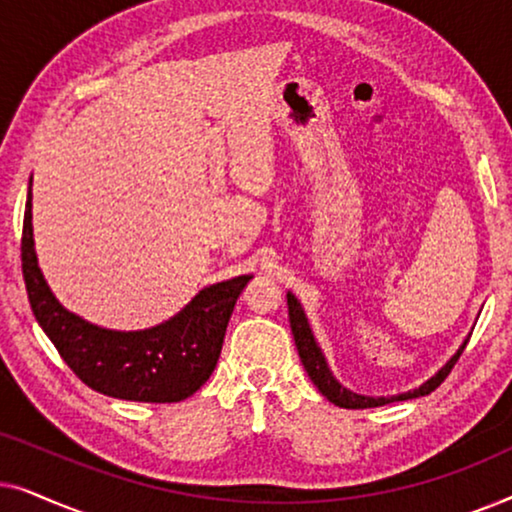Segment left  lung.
I'll return each instance as SVG.
<instances>
[{"label": "left lung", "instance_id": "8db88e82", "mask_svg": "<svg viewBox=\"0 0 512 512\" xmlns=\"http://www.w3.org/2000/svg\"><path fill=\"white\" fill-rule=\"evenodd\" d=\"M286 303H289L291 333H293V340H296L300 361H303V366L307 370V375H310V380L314 382V387H317L321 394L328 398V401L338 405V408H349V410L380 408V405H387V403L408 401V398H419V396H429L431 391L440 387V382H443L445 377L450 375V370L454 368V363L459 361V356L466 349V342H468V338L461 342V347L457 349V352H454L452 359L447 361L436 375L429 377V380H426L424 384H419L417 389L403 391V394H396V396H363V394H354L352 389H347L345 384H340L338 380H335L331 368H328L326 356H324V352H321L317 338H314L303 305H300V300L293 296L291 291L286 293Z\"/></svg>", "mask_w": 512, "mask_h": 512}]
</instances>
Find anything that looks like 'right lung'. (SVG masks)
Instances as JSON below:
<instances>
[{"mask_svg":"<svg viewBox=\"0 0 512 512\" xmlns=\"http://www.w3.org/2000/svg\"><path fill=\"white\" fill-rule=\"evenodd\" d=\"M23 277L32 312L76 377L104 396L137 403H179L214 373L223 335L251 275L202 289L163 324L111 331L69 312L39 268L32 230V177L23 221Z\"/></svg>","mask_w":512,"mask_h":512,"instance_id":"obj_1","label":"right lung"}]
</instances>
